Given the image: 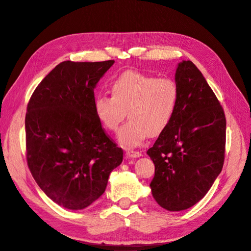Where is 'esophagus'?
I'll list each match as a JSON object with an SVG mask.
<instances>
[{"mask_svg":"<svg viewBox=\"0 0 251 251\" xmlns=\"http://www.w3.org/2000/svg\"><path fill=\"white\" fill-rule=\"evenodd\" d=\"M126 157H129V158H135V157H140V156H142V154L140 152H137V151H133V150H127L126 151Z\"/></svg>","mask_w":251,"mask_h":251,"instance_id":"esophagus-1","label":"esophagus"}]
</instances>
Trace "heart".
I'll return each instance as SVG.
<instances>
[{
    "mask_svg": "<svg viewBox=\"0 0 251 251\" xmlns=\"http://www.w3.org/2000/svg\"><path fill=\"white\" fill-rule=\"evenodd\" d=\"M110 88L112 97L97 96L94 107L100 123L112 132L119 131L128 111L130 121L118 136L121 146H140L150 135L163 133L171 123L179 97L174 80L126 71L112 80Z\"/></svg>",
    "mask_w": 251,
    "mask_h": 251,
    "instance_id": "obj_1",
    "label": "heart"
}]
</instances>
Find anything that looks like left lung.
I'll list each match as a JSON object with an SVG mask.
<instances>
[{
	"label": "left lung",
	"instance_id": "1",
	"mask_svg": "<svg viewBox=\"0 0 251 251\" xmlns=\"http://www.w3.org/2000/svg\"><path fill=\"white\" fill-rule=\"evenodd\" d=\"M175 115L147 154L155 166L152 196L167 211L187 209L203 198L220 174L225 151L223 108L192 61L177 64Z\"/></svg>",
	"mask_w": 251,
	"mask_h": 251
}]
</instances>
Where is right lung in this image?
<instances>
[{
	"label": "right lung",
	"instance_id": "right-lung-1",
	"mask_svg": "<svg viewBox=\"0 0 251 251\" xmlns=\"http://www.w3.org/2000/svg\"><path fill=\"white\" fill-rule=\"evenodd\" d=\"M114 63L63 61L28 103V167L38 187L64 208L91 205L123 160V150L105 134L94 107L95 88Z\"/></svg>",
	"mask_w": 251,
	"mask_h": 251
}]
</instances>
